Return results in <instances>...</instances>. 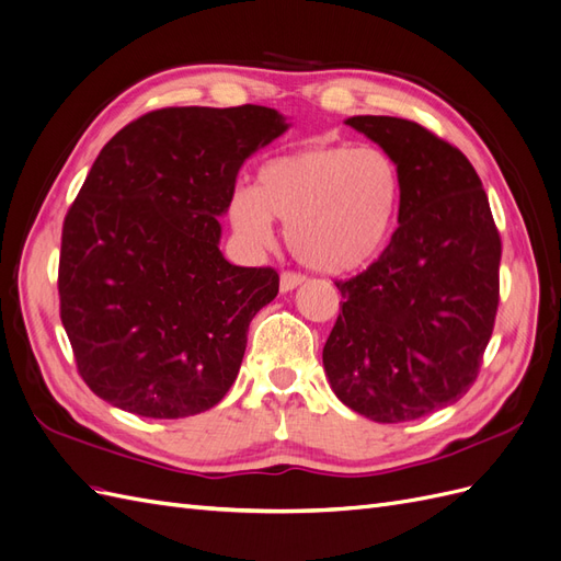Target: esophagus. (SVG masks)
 <instances>
[{
    "mask_svg": "<svg viewBox=\"0 0 561 561\" xmlns=\"http://www.w3.org/2000/svg\"><path fill=\"white\" fill-rule=\"evenodd\" d=\"M304 280H307V276L297 274V271H283V274H280V293L295 290V287L301 285Z\"/></svg>",
    "mask_w": 561,
    "mask_h": 561,
    "instance_id": "obj_1",
    "label": "esophagus"
}]
</instances>
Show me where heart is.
Listing matches in <instances>:
<instances>
[{"label": "heart", "mask_w": 561, "mask_h": 561, "mask_svg": "<svg viewBox=\"0 0 561 561\" xmlns=\"http://www.w3.org/2000/svg\"><path fill=\"white\" fill-rule=\"evenodd\" d=\"M402 180L377 147L313 145L268 159L229 201L236 233L271 243V219L287 225L295 257L322 274H351L377 260L396 231Z\"/></svg>", "instance_id": "heart-1"}]
</instances>
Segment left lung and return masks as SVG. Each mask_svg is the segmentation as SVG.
I'll list each match as a JSON object with an SVG mask.
<instances>
[{
	"mask_svg": "<svg viewBox=\"0 0 561 561\" xmlns=\"http://www.w3.org/2000/svg\"><path fill=\"white\" fill-rule=\"evenodd\" d=\"M346 124L396 161L400 227L363 274L336 280L344 301L322 365L353 412L412 421L454 404L478 379L499 311L501 236L461 149L398 116Z\"/></svg>",
	"mask_w": 561,
	"mask_h": 561,
	"instance_id": "1",
	"label": "left lung"
}]
</instances>
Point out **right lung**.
I'll return each mask as SVG.
<instances>
[{
	"instance_id": "right-lung-1",
	"label": "right lung",
	"mask_w": 561,
	"mask_h": 561,
	"mask_svg": "<svg viewBox=\"0 0 561 561\" xmlns=\"http://www.w3.org/2000/svg\"><path fill=\"white\" fill-rule=\"evenodd\" d=\"M287 130L271 107H163L118 130L65 215L60 320L81 379L147 419L210 410L248 328L278 295L271 266L219 252L243 161Z\"/></svg>"
}]
</instances>
